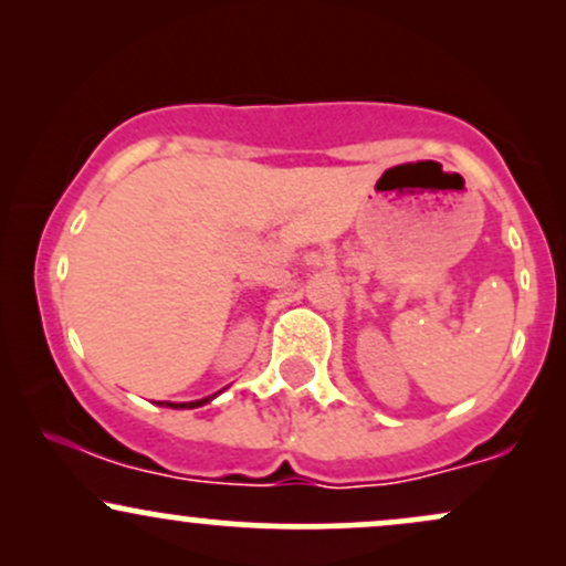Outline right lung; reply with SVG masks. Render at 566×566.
I'll use <instances>...</instances> for the list:
<instances>
[{"mask_svg":"<svg viewBox=\"0 0 566 566\" xmlns=\"http://www.w3.org/2000/svg\"><path fill=\"white\" fill-rule=\"evenodd\" d=\"M218 394H212V396H207V399H197V401H178V405H175V401H159V405H165V407H172V409H193V407H201V405H207V401H212L216 399Z\"/></svg>","mask_w":566,"mask_h":566,"instance_id":"obj_1","label":"right lung"}]
</instances>
